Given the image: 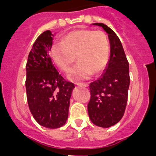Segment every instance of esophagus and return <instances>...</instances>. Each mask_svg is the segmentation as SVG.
Returning <instances> with one entry per match:
<instances>
[{
	"label": "esophagus",
	"instance_id": "34e87169",
	"mask_svg": "<svg viewBox=\"0 0 156 156\" xmlns=\"http://www.w3.org/2000/svg\"><path fill=\"white\" fill-rule=\"evenodd\" d=\"M78 86L83 87H87L88 84H87V83H79V84H78Z\"/></svg>",
	"mask_w": 156,
	"mask_h": 156
}]
</instances>
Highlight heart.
<instances>
[{"instance_id": "1", "label": "heart", "mask_w": 156, "mask_h": 156, "mask_svg": "<svg viewBox=\"0 0 156 156\" xmlns=\"http://www.w3.org/2000/svg\"><path fill=\"white\" fill-rule=\"evenodd\" d=\"M109 55L108 37L103 32L94 30L71 32L51 49L52 60L65 73L71 70L76 57L78 64L69 75V79L74 82L88 80L92 73H101L108 65Z\"/></svg>"}]
</instances>
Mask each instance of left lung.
I'll use <instances>...</instances> for the list:
<instances>
[{"label": "left lung", "mask_w": 156, "mask_h": 156, "mask_svg": "<svg viewBox=\"0 0 156 156\" xmlns=\"http://www.w3.org/2000/svg\"><path fill=\"white\" fill-rule=\"evenodd\" d=\"M108 34L110 42L109 60L104 73L90 83L89 118L94 124L103 128L114 126L123 116L129 86V63L119 37L103 23H93Z\"/></svg>", "instance_id": "1"}]
</instances>
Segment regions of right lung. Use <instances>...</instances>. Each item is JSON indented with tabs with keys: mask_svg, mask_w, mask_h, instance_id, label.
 Wrapping results in <instances>:
<instances>
[{
	"mask_svg": "<svg viewBox=\"0 0 156 156\" xmlns=\"http://www.w3.org/2000/svg\"><path fill=\"white\" fill-rule=\"evenodd\" d=\"M54 34L47 30L34 42L28 56L26 90L29 108L35 120L49 129L62 126L68 119L73 83L63 79L49 52Z\"/></svg>",
	"mask_w": 156,
	"mask_h": 156,
	"instance_id": "add662e5",
	"label": "right lung"
}]
</instances>
